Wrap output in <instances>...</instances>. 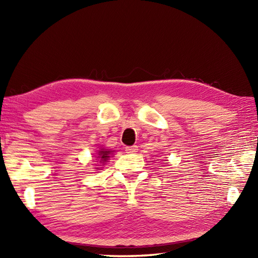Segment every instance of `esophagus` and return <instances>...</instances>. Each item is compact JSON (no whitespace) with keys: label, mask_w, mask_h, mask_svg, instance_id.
Returning a JSON list of instances; mask_svg holds the SVG:
<instances>
[{"label":"esophagus","mask_w":258,"mask_h":258,"mask_svg":"<svg viewBox=\"0 0 258 258\" xmlns=\"http://www.w3.org/2000/svg\"><path fill=\"white\" fill-rule=\"evenodd\" d=\"M139 150V147L136 145H132V146H126L125 147V151L126 153H136Z\"/></svg>","instance_id":"34e87169"}]
</instances>
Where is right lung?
<instances>
[{"label": "right lung", "instance_id": "add662e5", "mask_svg": "<svg viewBox=\"0 0 258 258\" xmlns=\"http://www.w3.org/2000/svg\"><path fill=\"white\" fill-rule=\"evenodd\" d=\"M112 151H107V150H104V149H101L100 151L97 152V155H96V163H101L104 165V163L107 162V160L109 158V155H111ZM96 169H98L100 167H95Z\"/></svg>", "mask_w": 258, "mask_h": 258}]
</instances>
